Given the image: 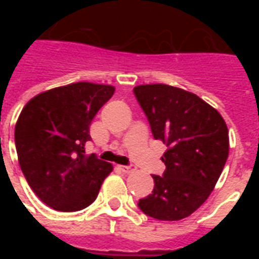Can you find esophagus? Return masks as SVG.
Returning a JSON list of instances; mask_svg holds the SVG:
<instances>
[{
  "mask_svg": "<svg viewBox=\"0 0 259 259\" xmlns=\"http://www.w3.org/2000/svg\"><path fill=\"white\" fill-rule=\"evenodd\" d=\"M119 169L122 170V172H124V174H130V172H133V170H136V168L133 166V165H129V166H124V165H120L119 166Z\"/></svg>",
  "mask_w": 259,
  "mask_h": 259,
  "instance_id": "34e87169",
  "label": "esophagus"
}]
</instances>
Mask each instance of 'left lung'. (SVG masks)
I'll list each match as a JSON object with an SVG mask.
<instances>
[{"label":"left lung","mask_w":259,"mask_h":259,"mask_svg":"<svg viewBox=\"0 0 259 259\" xmlns=\"http://www.w3.org/2000/svg\"><path fill=\"white\" fill-rule=\"evenodd\" d=\"M135 96L155 140L166 144L162 176L139 208L158 221H180L197 211L217 185L229 155L222 115L190 91L168 84L136 85Z\"/></svg>","instance_id":"8db88e82"}]
</instances>
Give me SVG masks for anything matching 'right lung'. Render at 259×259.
Returning a JSON list of instances; mask_svg holds the SVG:
<instances>
[{
    "instance_id": "1",
    "label": "right lung",
    "mask_w": 259,
    "mask_h": 259,
    "mask_svg": "<svg viewBox=\"0 0 259 259\" xmlns=\"http://www.w3.org/2000/svg\"><path fill=\"white\" fill-rule=\"evenodd\" d=\"M115 87L79 81L33 97L15 126L22 172L34 194L55 211L74 212L98 195L112 163L91 154L90 124Z\"/></svg>"
}]
</instances>
